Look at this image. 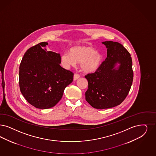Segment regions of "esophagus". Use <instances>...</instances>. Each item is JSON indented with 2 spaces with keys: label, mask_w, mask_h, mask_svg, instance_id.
Here are the masks:
<instances>
[{
  "label": "esophagus",
  "mask_w": 156,
  "mask_h": 156,
  "mask_svg": "<svg viewBox=\"0 0 156 156\" xmlns=\"http://www.w3.org/2000/svg\"><path fill=\"white\" fill-rule=\"evenodd\" d=\"M80 77V75L79 74L75 73V74L74 75V76H73V79H74V80H76L78 79Z\"/></svg>",
  "instance_id": "esophagus-1"
}]
</instances>
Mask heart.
Wrapping results in <instances>:
<instances>
[{
  "mask_svg": "<svg viewBox=\"0 0 156 156\" xmlns=\"http://www.w3.org/2000/svg\"><path fill=\"white\" fill-rule=\"evenodd\" d=\"M61 63L68 68L80 62L81 69L87 73L95 72L100 66L102 61V55L93 47L76 46L70 50L69 53L65 52L61 57Z\"/></svg>",
  "mask_w": 156,
  "mask_h": 156,
  "instance_id": "heart-1",
  "label": "heart"
}]
</instances>
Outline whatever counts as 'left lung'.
<instances>
[{"mask_svg":"<svg viewBox=\"0 0 156 156\" xmlns=\"http://www.w3.org/2000/svg\"><path fill=\"white\" fill-rule=\"evenodd\" d=\"M107 47V57L94 73L85 75L88 87L87 102L95 109H108L121 104L127 97L133 81V62L130 53L115 41L102 42ZM121 64L114 69L115 64Z\"/></svg>","mask_w":156,"mask_h":156,"instance_id":"obj_1","label":"left lung"}]
</instances>
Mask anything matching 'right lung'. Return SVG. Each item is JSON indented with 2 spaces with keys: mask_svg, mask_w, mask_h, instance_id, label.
<instances>
[{
  "mask_svg": "<svg viewBox=\"0 0 156 156\" xmlns=\"http://www.w3.org/2000/svg\"><path fill=\"white\" fill-rule=\"evenodd\" d=\"M47 45L41 42L29 48L19 70L20 88L24 98L35 108L43 109L58 103L74 75L61 66L60 54L47 51Z\"/></svg>",
  "mask_w": 156,
  "mask_h": 156,
  "instance_id": "add662e5",
  "label": "right lung"
}]
</instances>
